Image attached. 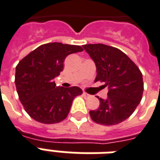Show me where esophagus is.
<instances>
[{
    "label": "esophagus",
    "instance_id": "1",
    "mask_svg": "<svg viewBox=\"0 0 160 160\" xmlns=\"http://www.w3.org/2000/svg\"><path fill=\"white\" fill-rule=\"evenodd\" d=\"M82 95L84 96V97H89L90 94H88V93H86V92H83V93H82Z\"/></svg>",
    "mask_w": 160,
    "mask_h": 160
}]
</instances>
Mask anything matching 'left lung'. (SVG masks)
Instances as JSON below:
<instances>
[{"mask_svg":"<svg viewBox=\"0 0 160 160\" xmlns=\"http://www.w3.org/2000/svg\"><path fill=\"white\" fill-rule=\"evenodd\" d=\"M82 47L95 63L94 82H104L109 89L107 98H98L99 107L90 110V116L98 124H119L134 112L141 101L143 93L141 71L117 48L103 44H84Z\"/></svg>","mask_w":160,"mask_h":160,"instance_id":"1","label":"left lung"}]
</instances>
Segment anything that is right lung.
I'll return each instance as SVG.
<instances>
[{"instance_id":"add662e5","label":"right lung","mask_w":160,"mask_h":160,"mask_svg":"<svg viewBox=\"0 0 160 160\" xmlns=\"http://www.w3.org/2000/svg\"><path fill=\"white\" fill-rule=\"evenodd\" d=\"M82 50L79 45L54 42L42 44L19 62L17 92L26 112L35 121L54 124L67 117L74 98L82 91L78 87H57L54 79L63 70L66 57Z\"/></svg>"}]
</instances>
